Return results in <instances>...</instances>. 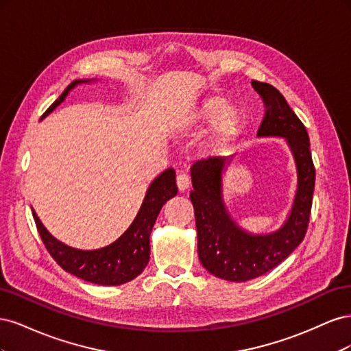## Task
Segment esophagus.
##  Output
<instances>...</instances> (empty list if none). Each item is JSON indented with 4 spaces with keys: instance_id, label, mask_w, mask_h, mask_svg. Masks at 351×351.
<instances>
[{
    "instance_id": "34e87169",
    "label": "esophagus",
    "mask_w": 351,
    "mask_h": 351,
    "mask_svg": "<svg viewBox=\"0 0 351 351\" xmlns=\"http://www.w3.org/2000/svg\"><path fill=\"white\" fill-rule=\"evenodd\" d=\"M177 186L180 192H184V190L190 187V177L186 173H180L177 176Z\"/></svg>"
}]
</instances>
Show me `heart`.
Instances as JSON below:
<instances>
[{
  "label": "heart",
  "mask_w": 351,
  "mask_h": 351,
  "mask_svg": "<svg viewBox=\"0 0 351 351\" xmlns=\"http://www.w3.org/2000/svg\"><path fill=\"white\" fill-rule=\"evenodd\" d=\"M226 109V102L221 98H209L204 104L199 105L197 108L190 111L187 117L189 125H200V124H209L214 123L217 119L215 127V137L217 141H226L227 137L234 134L243 123V114L239 108Z\"/></svg>",
  "instance_id": "b5f03b06"
}]
</instances>
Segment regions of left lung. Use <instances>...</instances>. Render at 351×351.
<instances>
[{"instance_id":"1","label":"left lung","mask_w":351,"mask_h":351,"mask_svg":"<svg viewBox=\"0 0 351 351\" xmlns=\"http://www.w3.org/2000/svg\"><path fill=\"white\" fill-rule=\"evenodd\" d=\"M265 105L258 136L285 137L294 155L299 183L293 209L285 224L268 236L240 230L228 217L221 195V178L228 158H208L192 167L199 259L212 275L243 282L261 277L280 265L303 241L309 226L315 190V165L304 124L272 84L252 82Z\"/></svg>"}]
</instances>
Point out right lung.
I'll use <instances>...</instances> for the list:
<instances>
[{
  "label": "right lung",
  "instance_id": "obj_1",
  "mask_svg": "<svg viewBox=\"0 0 351 351\" xmlns=\"http://www.w3.org/2000/svg\"><path fill=\"white\" fill-rule=\"evenodd\" d=\"M82 82L88 80L71 82L44 115L64 101L67 93ZM177 190L176 171L173 168H168L155 178L147 189L139 214L136 215L132 226L127 228L124 234L111 243L110 246L98 250H79L66 246L49 234L47 228L42 226L35 210H32V214H34L38 232L47 250L62 269L88 282L99 285H120L132 281L146 268L151 253L149 236L152 227L162 205L168 199L177 195Z\"/></svg>",
  "mask_w": 351,
  "mask_h": 351
}]
</instances>
